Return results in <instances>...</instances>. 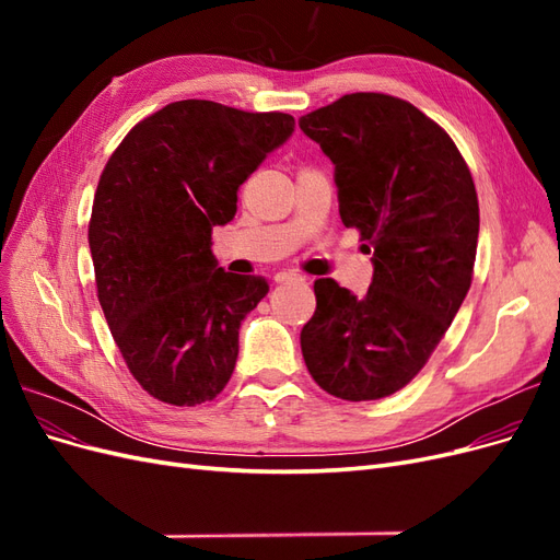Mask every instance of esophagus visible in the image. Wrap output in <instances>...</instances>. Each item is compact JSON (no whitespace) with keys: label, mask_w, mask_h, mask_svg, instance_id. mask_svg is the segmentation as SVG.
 <instances>
[{"label":"esophagus","mask_w":560,"mask_h":560,"mask_svg":"<svg viewBox=\"0 0 560 560\" xmlns=\"http://www.w3.org/2000/svg\"><path fill=\"white\" fill-rule=\"evenodd\" d=\"M292 280H303L296 270H280L276 273V282H292Z\"/></svg>","instance_id":"34e87169"}]
</instances>
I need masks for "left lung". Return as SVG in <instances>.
<instances>
[{"mask_svg": "<svg viewBox=\"0 0 560 560\" xmlns=\"http://www.w3.org/2000/svg\"><path fill=\"white\" fill-rule=\"evenodd\" d=\"M334 163L338 214L374 264L364 296L315 280L301 352L348 401L397 393L425 366L471 284L479 200L446 130L406 100L352 93L299 118Z\"/></svg>", "mask_w": 560, "mask_h": 560, "instance_id": "left-lung-1", "label": "left lung"}]
</instances>
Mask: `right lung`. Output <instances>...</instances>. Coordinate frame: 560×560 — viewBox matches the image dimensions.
<instances>
[{"label":"right lung","mask_w":560,"mask_h":560,"mask_svg":"<svg viewBox=\"0 0 560 560\" xmlns=\"http://www.w3.org/2000/svg\"><path fill=\"white\" fill-rule=\"evenodd\" d=\"M292 132L290 114L179 100L135 126L100 175L97 299L130 374L159 401H210L233 374L241 322L268 282L219 266L212 229L231 222L241 184Z\"/></svg>","instance_id":"obj_1"}]
</instances>
